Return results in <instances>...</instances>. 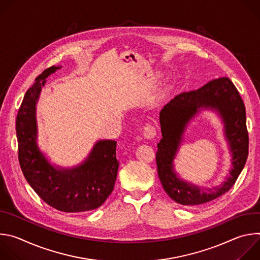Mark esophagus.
<instances>
[{"label":"esophagus","instance_id":"34e87169","mask_svg":"<svg viewBox=\"0 0 260 260\" xmlns=\"http://www.w3.org/2000/svg\"><path fill=\"white\" fill-rule=\"evenodd\" d=\"M143 135H144V137H145L146 139L152 140V139H154L155 136H156V129H155V127H154L153 125L147 124V125H145V127L143 128Z\"/></svg>","mask_w":260,"mask_h":260}]
</instances>
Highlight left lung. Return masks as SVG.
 Wrapping results in <instances>:
<instances>
[{
    "mask_svg": "<svg viewBox=\"0 0 260 260\" xmlns=\"http://www.w3.org/2000/svg\"><path fill=\"white\" fill-rule=\"evenodd\" d=\"M201 106L218 110L226 123V134L233 152V169L227 181L215 191L201 192L180 180L172 170V159L187 122ZM162 139L157 144V173L162 187L175 202L185 206L209 203L228 192L241 174L247 157L249 136L244 102L228 77L209 81L199 89L176 95L159 112Z\"/></svg>",
    "mask_w": 260,
    "mask_h": 260,
    "instance_id": "1",
    "label": "left lung"
}]
</instances>
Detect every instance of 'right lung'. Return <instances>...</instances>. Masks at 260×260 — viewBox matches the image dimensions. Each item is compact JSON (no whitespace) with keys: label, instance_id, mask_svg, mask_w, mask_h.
Listing matches in <instances>:
<instances>
[{"label":"right lung","instance_id":"add662e5","mask_svg":"<svg viewBox=\"0 0 260 260\" xmlns=\"http://www.w3.org/2000/svg\"><path fill=\"white\" fill-rule=\"evenodd\" d=\"M59 67H50L26 90L16 117L18 160L30 187L47 205L67 213L85 212L102 206L114 189L119 161L116 142L99 141L83 165L73 170H56L36 144V103L45 78Z\"/></svg>","mask_w":260,"mask_h":260}]
</instances>
